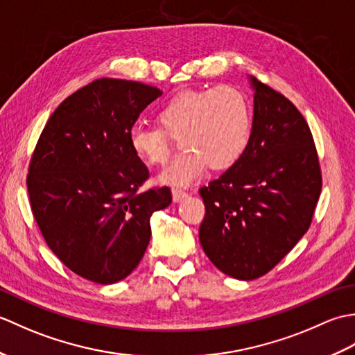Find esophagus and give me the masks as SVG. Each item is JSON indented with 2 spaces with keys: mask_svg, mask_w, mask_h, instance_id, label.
Here are the masks:
<instances>
[{
  "mask_svg": "<svg viewBox=\"0 0 355 355\" xmlns=\"http://www.w3.org/2000/svg\"><path fill=\"white\" fill-rule=\"evenodd\" d=\"M186 195H187V192H184L182 189H172V198H173V201H175V202L182 201L186 197Z\"/></svg>",
  "mask_w": 355,
  "mask_h": 355,
  "instance_id": "1",
  "label": "esophagus"
}]
</instances>
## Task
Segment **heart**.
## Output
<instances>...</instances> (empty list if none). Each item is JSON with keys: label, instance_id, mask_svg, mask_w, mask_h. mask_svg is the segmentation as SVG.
I'll return each mask as SVG.
<instances>
[{"label": "heart", "instance_id": "1", "mask_svg": "<svg viewBox=\"0 0 355 355\" xmlns=\"http://www.w3.org/2000/svg\"><path fill=\"white\" fill-rule=\"evenodd\" d=\"M155 116L163 130L135 125L128 140L143 162L163 164L171 149L169 135L180 137L182 153L158 177L164 184H191L207 166L212 171L229 169L243 157L250 141V102L232 85L178 93L164 102Z\"/></svg>", "mask_w": 355, "mask_h": 355}]
</instances>
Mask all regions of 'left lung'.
<instances>
[{
	"mask_svg": "<svg viewBox=\"0 0 355 355\" xmlns=\"http://www.w3.org/2000/svg\"><path fill=\"white\" fill-rule=\"evenodd\" d=\"M253 123L243 157L201 187L200 243L223 273L261 277L310 227L322 191L310 126L281 93L250 78Z\"/></svg>",
	"mask_w": 355,
	"mask_h": 355,
	"instance_id": "1",
	"label": "left lung"
}]
</instances>
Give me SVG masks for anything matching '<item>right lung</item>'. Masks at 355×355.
Masks as SVG:
<instances>
[{"label": "right lung", "instance_id": "obj_1", "mask_svg": "<svg viewBox=\"0 0 355 355\" xmlns=\"http://www.w3.org/2000/svg\"><path fill=\"white\" fill-rule=\"evenodd\" d=\"M160 94L134 80L92 82L50 116L30 160V206L45 243L96 284L132 273L149 244L150 216L172 202L166 186L140 191L149 172L128 140Z\"/></svg>", "mask_w": 355, "mask_h": 355}]
</instances>
